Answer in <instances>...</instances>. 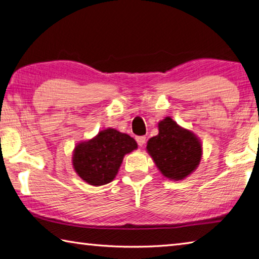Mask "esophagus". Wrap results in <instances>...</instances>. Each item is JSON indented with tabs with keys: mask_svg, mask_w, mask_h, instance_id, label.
Returning a JSON list of instances; mask_svg holds the SVG:
<instances>
[{
	"mask_svg": "<svg viewBox=\"0 0 259 259\" xmlns=\"http://www.w3.org/2000/svg\"><path fill=\"white\" fill-rule=\"evenodd\" d=\"M146 139H147L146 137H138L137 138V142H138V144H139L140 147H143L144 146V143H146V141H147Z\"/></svg>",
	"mask_w": 259,
	"mask_h": 259,
	"instance_id": "1",
	"label": "esophagus"
}]
</instances>
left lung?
<instances>
[{"mask_svg": "<svg viewBox=\"0 0 259 259\" xmlns=\"http://www.w3.org/2000/svg\"><path fill=\"white\" fill-rule=\"evenodd\" d=\"M158 135L148 141V153L165 178L184 180L200 162V141L196 134L178 125L170 117L158 122Z\"/></svg>", "mask_w": 259, "mask_h": 259, "instance_id": "1", "label": "left lung"}]
</instances>
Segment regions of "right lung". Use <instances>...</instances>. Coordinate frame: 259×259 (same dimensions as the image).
<instances>
[{
    "mask_svg": "<svg viewBox=\"0 0 259 259\" xmlns=\"http://www.w3.org/2000/svg\"><path fill=\"white\" fill-rule=\"evenodd\" d=\"M138 148L133 138L115 128L100 131L97 137L77 144L72 166L79 178L90 185L100 187L116 178L126 153Z\"/></svg>",
    "mask_w": 259,
    "mask_h": 259,
    "instance_id": "1",
    "label": "right lung"
}]
</instances>
